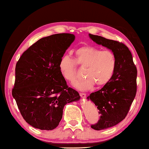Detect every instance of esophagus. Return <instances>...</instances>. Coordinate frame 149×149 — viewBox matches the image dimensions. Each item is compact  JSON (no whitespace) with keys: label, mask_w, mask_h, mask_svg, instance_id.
<instances>
[{"label":"esophagus","mask_w":149,"mask_h":149,"mask_svg":"<svg viewBox=\"0 0 149 149\" xmlns=\"http://www.w3.org/2000/svg\"><path fill=\"white\" fill-rule=\"evenodd\" d=\"M79 94H80V96L82 97V98H85V96H86V94H85V93H80Z\"/></svg>","instance_id":"1"}]
</instances>
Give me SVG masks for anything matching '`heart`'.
<instances>
[{
    "label": "heart",
    "instance_id": "1",
    "mask_svg": "<svg viewBox=\"0 0 149 149\" xmlns=\"http://www.w3.org/2000/svg\"><path fill=\"white\" fill-rule=\"evenodd\" d=\"M76 63L85 68V79L76 81L73 87L85 91L92 88L95 83L97 87H102L109 83L115 72L117 58L112 51L102 50L91 45L77 49L74 52V60L68 56H62L58 64L59 71L63 78L70 83L76 80Z\"/></svg>",
    "mask_w": 149,
    "mask_h": 149
}]
</instances>
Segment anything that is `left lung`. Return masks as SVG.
Instances as JSON below:
<instances>
[{"mask_svg":"<svg viewBox=\"0 0 149 149\" xmlns=\"http://www.w3.org/2000/svg\"><path fill=\"white\" fill-rule=\"evenodd\" d=\"M89 38L115 54L117 66L109 83L87 99L93 102L100 115L97 123L91 125L95 130L113 127L125 119L136 93L137 69L126 45L116 40L89 34Z\"/></svg>","mask_w":149,"mask_h":149,"instance_id":"8db88e82","label":"left lung"}]
</instances>
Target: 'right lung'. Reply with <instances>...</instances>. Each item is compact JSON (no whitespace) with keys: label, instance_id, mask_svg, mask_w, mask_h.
<instances>
[{"label":"right lung","instance_id":"right-lung-1","mask_svg":"<svg viewBox=\"0 0 149 149\" xmlns=\"http://www.w3.org/2000/svg\"><path fill=\"white\" fill-rule=\"evenodd\" d=\"M74 39V34L68 33L40 38L16 64L12 95L22 117L32 127L55 129L64 106L80 99L79 93L68 87L58 68L60 58Z\"/></svg>","mask_w":149,"mask_h":149}]
</instances>
